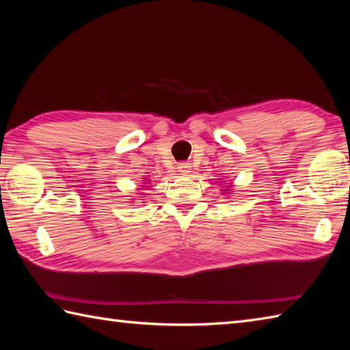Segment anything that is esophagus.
<instances>
[{"label": "esophagus", "mask_w": 350, "mask_h": 350, "mask_svg": "<svg viewBox=\"0 0 350 350\" xmlns=\"http://www.w3.org/2000/svg\"><path fill=\"white\" fill-rule=\"evenodd\" d=\"M177 168H179V171H180L182 174H187V173H189L191 165H189V163H187V162H182V163H179V167H177Z\"/></svg>", "instance_id": "34e87169"}]
</instances>
